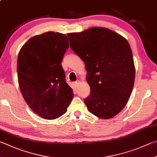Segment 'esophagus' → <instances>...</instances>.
I'll return each instance as SVG.
<instances>
[{"label": "esophagus", "instance_id": "34e87169", "mask_svg": "<svg viewBox=\"0 0 157 157\" xmlns=\"http://www.w3.org/2000/svg\"><path fill=\"white\" fill-rule=\"evenodd\" d=\"M79 84V81H76L75 83H74V85H75V87H78Z\"/></svg>", "mask_w": 157, "mask_h": 157}]
</instances>
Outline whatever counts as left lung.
<instances>
[{"label": "left lung", "mask_w": 157, "mask_h": 157, "mask_svg": "<svg viewBox=\"0 0 157 157\" xmlns=\"http://www.w3.org/2000/svg\"><path fill=\"white\" fill-rule=\"evenodd\" d=\"M72 50L84 62L90 94L84 103L90 113L108 119L128 103L135 78L132 50L127 40L104 27L67 34Z\"/></svg>", "instance_id": "8db88e82"}]
</instances>
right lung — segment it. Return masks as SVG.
Masks as SVG:
<instances>
[{
    "mask_svg": "<svg viewBox=\"0 0 157 157\" xmlns=\"http://www.w3.org/2000/svg\"><path fill=\"white\" fill-rule=\"evenodd\" d=\"M69 47L67 36L54 31L28 40L17 60L20 90L28 106L45 119H56L67 112L73 98L61 65Z\"/></svg>",
    "mask_w": 157,
    "mask_h": 157,
    "instance_id": "right-lung-1",
    "label": "right lung"
}]
</instances>
